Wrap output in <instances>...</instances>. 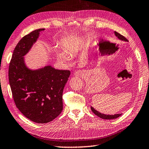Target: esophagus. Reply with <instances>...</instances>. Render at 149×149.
<instances>
[{
	"label": "esophagus",
	"mask_w": 149,
	"mask_h": 149,
	"mask_svg": "<svg viewBox=\"0 0 149 149\" xmlns=\"http://www.w3.org/2000/svg\"><path fill=\"white\" fill-rule=\"evenodd\" d=\"M74 75L75 76H77V77H81L84 75V73L81 70H77L74 73Z\"/></svg>",
	"instance_id": "34e87169"
}]
</instances>
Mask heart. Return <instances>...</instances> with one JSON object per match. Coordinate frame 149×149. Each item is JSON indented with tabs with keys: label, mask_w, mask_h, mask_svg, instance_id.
Listing matches in <instances>:
<instances>
[{
	"label": "heart",
	"mask_w": 149,
	"mask_h": 149,
	"mask_svg": "<svg viewBox=\"0 0 149 149\" xmlns=\"http://www.w3.org/2000/svg\"><path fill=\"white\" fill-rule=\"evenodd\" d=\"M79 43L74 38L66 39L63 42V49L60 48H56L55 49L56 55L59 60L62 62H68L70 60V55L74 56L77 53L79 50Z\"/></svg>",
	"instance_id": "obj_1"
}]
</instances>
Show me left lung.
<instances>
[{
	"label": "left lung",
	"mask_w": 149,
	"mask_h": 149,
	"mask_svg": "<svg viewBox=\"0 0 149 149\" xmlns=\"http://www.w3.org/2000/svg\"><path fill=\"white\" fill-rule=\"evenodd\" d=\"M115 36H116L119 40H121L128 42V40H127L126 38H125L123 36H122V35L120 34L119 33H118V32L115 31ZM91 109L92 111H93V113H95L96 115H97L98 117H100V118H101V119H116V118L119 117V116H121V114H115V115L102 114V113H101L99 111H97L95 110V109H94L93 107H91Z\"/></svg>",
	"instance_id": "left-lung-1"
}]
</instances>
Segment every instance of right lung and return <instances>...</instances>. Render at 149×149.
<instances>
[{"mask_svg": "<svg viewBox=\"0 0 149 149\" xmlns=\"http://www.w3.org/2000/svg\"><path fill=\"white\" fill-rule=\"evenodd\" d=\"M44 28L26 35L15 47L9 64L8 79L15 105L20 111L37 123H47L63 110L62 93L69 70L47 65L32 70L25 64L24 56Z\"/></svg>", "mask_w": 149, "mask_h": 149, "instance_id": "right-lung-1", "label": "right lung"}]
</instances>
